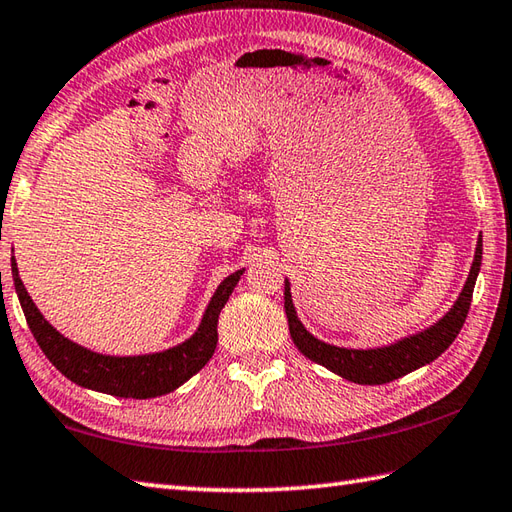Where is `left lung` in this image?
<instances>
[{"mask_svg": "<svg viewBox=\"0 0 512 512\" xmlns=\"http://www.w3.org/2000/svg\"><path fill=\"white\" fill-rule=\"evenodd\" d=\"M479 266H482V237L477 239L475 262L470 266V275L455 306L450 308L435 326L426 328L424 333L406 337L397 344H390L384 348H370V350L330 346L310 335L304 328V324L297 319L293 297H290V286L286 279L284 308L288 317L290 337H293L295 346L302 350L310 362L326 366L328 370H333L335 375L348 379V382L368 384V386L388 384L393 382V379L413 373V370H417L419 366L430 364L455 342V337L459 335V330H462L466 322L470 302H473V290L479 275Z\"/></svg>", "mask_w": 512, "mask_h": 512, "instance_id": "8db88e82", "label": "left lung"}]
</instances>
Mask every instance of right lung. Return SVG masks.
Instances as JSON below:
<instances>
[{"label":"right lung","mask_w":512,"mask_h":512,"mask_svg":"<svg viewBox=\"0 0 512 512\" xmlns=\"http://www.w3.org/2000/svg\"><path fill=\"white\" fill-rule=\"evenodd\" d=\"M10 268H13V282L19 297V304L26 315V322L30 333L37 339L39 348L50 359L59 373L66 375L70 382H75L90 390H99V393L115 395V397H133V399H148L166 395L188 382L190 377L199 373L208 359L213 357L217 346V319L222 313L224 304L228 302L230 293L237 286L239 277L244 270L228 275L219 288L215 290L213 299L204 313L202 324H199L197 333L186 339L184 344L175 348H168L164 353L153 355H137V357H110L99 355L70 342L64 335L50 326L39 313L33 299L26 293V288L19 279L15 257L10 259Z\"/></svg>","instance_id":"1"}]
</instances>
